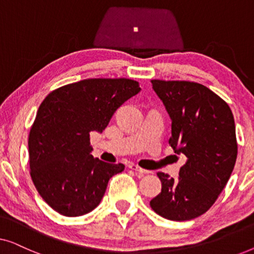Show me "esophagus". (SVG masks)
<instances>
[{
  "label": "esophagus",
  "instance_id": "1",
  "mask_svg": "<svg viewBox=\"0 0 254 254\" xmlns=\"http://www.w3.org/2000/svg\"><path fill=\"white\" fill-rule=\"evenodd\" d=\"M129 169L133 170L136 173H140V175H148V173H150V171H148V170H144L140 168V166L136 165V164H129Z\"/></svg>",
  "mask_w": 254,
  "mask_h": 254
}]
</instances>
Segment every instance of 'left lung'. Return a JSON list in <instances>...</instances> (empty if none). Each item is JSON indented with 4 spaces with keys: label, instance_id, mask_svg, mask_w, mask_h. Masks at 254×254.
I'll list each match as a JSON object with an SVG mask.
<instances>
[{
    "label": "left lung",
    "instance_id": "obj_1",
    "mask_svg": "<svg viewBox=\"0 0 254 254\" xmlns=\"http://www.w3.org/2000/svg\"><path fill=\"white\" fill-rule=\"evenodd\" d=\"M152 89L171 118V144L186 163L179 178L158 172L162 190L150 201L159 216L189 221L206 213L227 185L237 158L230 107L207 86L152 79Z\"/></svg>",
    "mask_w": 254,
    "mask_h": 254
}]
</instances>
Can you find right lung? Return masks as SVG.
Returning <instances> with one entry per match:
<instances>
[{
  "instance_id": "1",
  "label": "right lung",
  "mask_w": 254,
  "mask_h": 254,
  "mask_svg": "<svg viewBox=\"0 0 254 254\" xmlns=\"http://www.w3.org/2000/svg\"><path fill=\"white\" fill-rule=\"evenodd\" d=\"M140 91L133 79L90 78L54 90L40 104L29 135L31 178L59 214L90 213L111 177L125 170L93 157L90 133H103L114 112Z\"/></svg>"
}]
</instances>
